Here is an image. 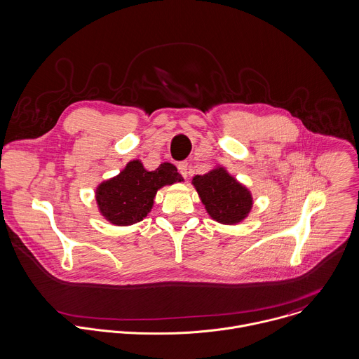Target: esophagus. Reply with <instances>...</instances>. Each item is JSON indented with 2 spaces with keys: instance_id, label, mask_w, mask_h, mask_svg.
Segmentation results:
<instances>
[{
  "instance_id": "esophagus-1",
  "label": "esophagus",
  "mask_w": 359,
  "mask_h": 359,
  "mask_svg": "<svg viewBox=\"0 0 359 359\" xmlns=\"http://www.w3.org/2000/svg\"><path fill=\"white\" fill-rule=\"evenodd\" d=\"M177 169H179V172L182 173V176L186 179L187 177V175H189V163L187 162H179L177 163Z\"/></svg>"
}]
</instances>
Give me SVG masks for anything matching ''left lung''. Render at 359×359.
<instances>
[{"mask_svg":"<svg viewBox=\"0 0 359 359\" xmlns=\"http://www.w3.org/2000/svg\"><path fill=\"white\" fill-rule=\"evenodd\" d=\"M193 183L208 214L220 223H237L251 210L252 198L248 190L223 169H215L203 176H196Z\"/></svg>","mask_w":359,"mask_h":359,"instance_id":"1","label":"left lung"}]
</instances>
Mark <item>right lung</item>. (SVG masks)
I'll return each mask as SVG.
<instances>
[{
    "instance_id": "obj_1",
    "label": "right lung",
    "mask_w": 359,
    "mask_h": 359,
    "mask_svg": "<svg viewBox=\"0 0 359 359\" xmlns=\"http://www.w3.org/2000/svg\"><path fill=\"white\" fill-rule=\"evenodd\" d=\"M182 180L176 166L169 162L147 172L142 162L133 161L116 177L100 184L95 198L101 214L111 223L128 226L147 216L158 189Z\"/></svg>"
}]
</instances>
